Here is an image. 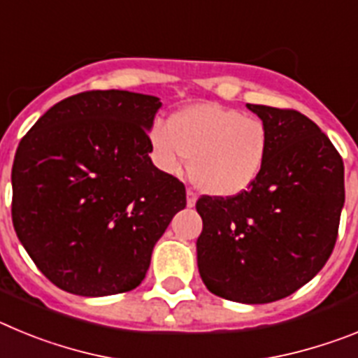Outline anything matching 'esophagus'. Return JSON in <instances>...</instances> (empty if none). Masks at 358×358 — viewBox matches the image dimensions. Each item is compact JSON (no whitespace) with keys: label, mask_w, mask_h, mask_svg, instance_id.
Instances as JSON below:
<instances>
[{"label":"esophagus","mask_w":358,"mask_h":358,"mask_svg":"<svg viewBox=\"0 0 358 358\" xmlns=\"http://www.w3.org/2000/svg\"><path fill=\"white\" fill-rule=\"evenodd\" d=\"M195 202H197V194H195L192 188H188L186 189V204H188L189 208H194Z\"/></svg>","instance_id":"esophagus-1"}]
</instances>
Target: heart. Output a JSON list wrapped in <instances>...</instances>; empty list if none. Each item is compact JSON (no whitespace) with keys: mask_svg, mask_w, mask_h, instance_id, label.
Instances as JSON below:
<instances>
[{"mask_svg":"<svg viewBox=\"0 0 358 358\" xmlns=\"http://www.w3.org/2000/svg\"><path fill=\"white\" fill-rule=\"evenodd\" d=\"M157 169L179 176L188 169L206 194L233 197L262 176L271 152L267 123L218 103H195L156 122L148 132Z\"/></svg>","mask_w":358,"mask_h":358,"instance_id":"1","label":"heart"}]
</instances>
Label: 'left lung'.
<instances>
[{"label":"left lung","mask_w":358,"mask_h":358,"mask_svg":"<svg viewBox=\"0 0 358 358\" xmlns=\"http://www.w3.org/2000/svg\"><path fill=\"white\" fill-rule=\"evenodd\" d=\"M248 107L267 123L271 152L248 192L197 201V265L215 296L262 305L301 289L330 258L344 206V163L301 113Z\"/></svg>","instance_id":"1"}]
</instances>
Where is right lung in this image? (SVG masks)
I'll return each instance as SVG.
<instances>
[{
    "mask_svg": "<svg viewBox=\"0 0 358 358\" xmlns=\"http://www.w3.org/2000/svg\"><path fill=\"white\" fill-rule=\"evenodd\" d=\"M159 98L85 91L24 134L12 166V222L53 285L77 296L129 292L186 189L154 166L148 131Z\"/></svg>",
    "mask_w": 358,
    "mask_h": 358,
    "instance_id": "obj_1",
    "label": "right lung"
}]
</instances>
